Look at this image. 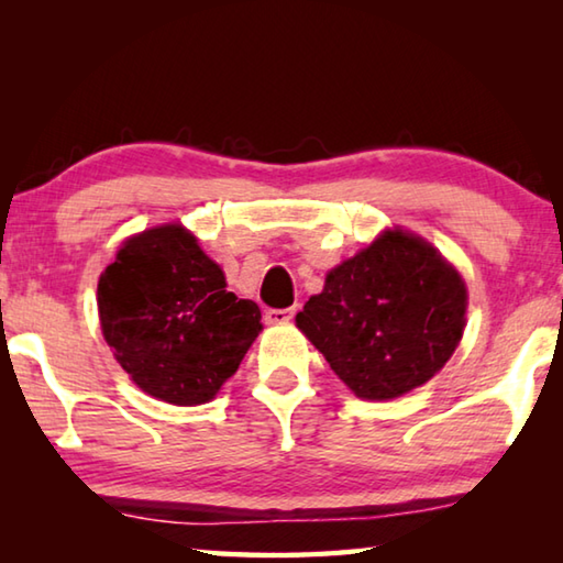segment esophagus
<instances>
[{"mask_svg": "<svg viewBox=\"0 0 563 563\" xmlns=\"http://www.w3.org/2000/svg\"><path fill=\"white\" fill-rule=\"evenodd\" d=\"M263 318L268 325H283V322H290L295 318V308H283V310L271 308V310H265Z\"/></svg>", "mask_w": 563, "mask_h": 563, "instance_id": "esophagus-1", "label": "esophagus"}]
</instances>
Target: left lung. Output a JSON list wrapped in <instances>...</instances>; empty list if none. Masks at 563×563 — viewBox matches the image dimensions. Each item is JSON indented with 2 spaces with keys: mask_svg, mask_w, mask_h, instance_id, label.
I'll list each match as a JSON object with an SVG mask.
<instances>
[{
  "mask_svg": "<svg viewBox=\"0 0 563 563\" xmlns=\"http://www.w3.org/2000/svg\"><path fill=\"white\" fill-rule=\"evenodd\" d=\"M466 285L424 238L385 231L342 261L295 318L362 399H395L432 379L466 325Z\"/></svg>",
  "mask_w": 563,
  "mask_h": 563,
  "instance_id": "8db88e82",
  "label": "left lung"
}]
</instances>
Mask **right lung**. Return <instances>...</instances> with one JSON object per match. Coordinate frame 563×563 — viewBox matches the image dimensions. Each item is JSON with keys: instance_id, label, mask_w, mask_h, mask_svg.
<instances>
[{"instance_id": "right-lung-1", "label": "right lung", "mask_w": 563, "mask_h": 563, "mask_svg": "<svg viewBox=\"0 0 563 563\" xmlns=\"http://www.w3.org/2000/svg\"><path fill=\"white\" fill-rule=\"evenodd\" d=\"M103 340L146 395L168 405L211 402L263 330L253 300L180 223L131 235L97 290Z\"/></svg>"}]
</instances>
